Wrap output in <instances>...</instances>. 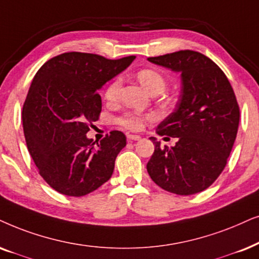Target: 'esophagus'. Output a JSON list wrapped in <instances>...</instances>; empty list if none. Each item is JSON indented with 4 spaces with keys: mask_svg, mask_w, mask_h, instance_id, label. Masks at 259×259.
<instances>
[{
    "mask_svg": "<svg viewBox=\"0 0 259 259\" xmlns=\"http://www.w3.org/2000/svg\"><path fill=\"white\" fill-rule=\"evenodd\" d=\"M127 139L128 140H140V136H136V134H128V136H127Z\"/></svg>",
    "mask_w": 259,
    "mask_h": 259,
    "instance_id": "obj_1",
    "label": "esophagus"
}]
</instances>
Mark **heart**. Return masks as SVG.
Masks as SVG:
<instances>
[{
  "instance_id": "1",
  "label": "heart",
  "mask_w": 259,
  "mask_h": 259,
  "mask_svg": "<svg viewBox=\"0 0 259 259\" xmlns=\"http://www.w3.org/2000/svg\"><path fill=\"white\" fill-rule=\"evenodd\" d=\"M137 79L152 95L162 94L166 88V78L162 72L154 69H142L137 72ZM122 80L120 77H115L110 80L105 89V99L108 102H116L121 92ZM156 115L152 113L142 114L137 112H126L117 116L116 122L123 128L130 131H140L147 121H153Z\"/></svg>"
}]
</instances>
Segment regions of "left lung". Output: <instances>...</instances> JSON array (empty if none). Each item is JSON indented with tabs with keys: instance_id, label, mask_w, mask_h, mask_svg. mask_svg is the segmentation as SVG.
Segmentation results:
<instances>
[{
	"instance_id": "obj_1",
	"label": "left lung",
	"mask_w": 259,
	"mask_h": 259,
	"mask_svg": "<svg viewBox=\"0 0 259 259\" xmlns=\"http://www.w3.org/2000/svg\"><path fill=\"white\" fill-rule=\"evenodd\" d=\"M147 60L181 72L176 108L157 127V134L177 138L160 147L156 138L147 172L157 186L177 195H193L223 172L239 126V106L226 75L202 53L184 50ZM166 138V137H165Z\"/></svg>"
}]
</instances>
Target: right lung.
<instances>
[{
  "instance_id": "obj_1",
  "label": "right lung",
  "mask_w": 259,
  "mask_h": 259,
  "mask_svg": "<svg viewBox=\"0 0 259 259\" xmlns=\"http://www.w3.org/2000/svg\"><path fill=\"white\" fill-rule=\"evenodd\" d=\"M134 58L66 52L35 73L23 103V133L40 176L63 195L84 196L112 177L125 134L112 131L94 143L87 133L102 109L97 92Z\"/></svg>"
}]
</instances>
